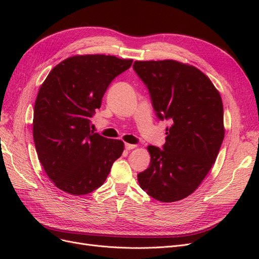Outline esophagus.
<instances>
[{
    "label": "esophagus",
    "instance_id": "34e87169",
    "mask_svg": "<svg viewBox=\"0 0 259 259\" xmlns=\"http://www.w3.org/2000/svg\"><path fill=\"white\" fill-rule=\"evenodd\" d=\"M136 145H132V144H125V149L126 150H132V149H135Z\"/></svg>",
    "mask_w": 259,
    "mask_h": 259
}]
</instances>
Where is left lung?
<instances>
[{
    "instance_id": "1",
    "label": "left lung",
    "mask_w": 259,
    "mask_h": 259,
    "mask_svg": "<svg viewBox=\"0 0 259 259\" xmlns=\"http://www.w3.org/2000/svg\"><path fill=\"white\" fill-rule=\"evenodd\" d=\"M160 120H168L165 144L148 146L149 167L139 186L161 202L190 195L213 166L225 136L221 94L201 70L176 60L135 61Z\"/></svg>"
}]
</instances>
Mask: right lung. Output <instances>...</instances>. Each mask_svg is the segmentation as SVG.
I'll return each instance as SVG.
<instances>
[{
  "label": "right lung",
  "instance_id": "right-lung-1",
  "mask_svg": "<svg viewBox=\"0 0 259 259\" xmlns=\"http://www.w3.org/2000/svg\"><path fill=\"white\" fill-rule=\"evenodd\" d=\"M110 55H76L52 69L37 93L33 139L49 178L72 195L88 194L105 183L124 143L91 131L109 84L132 66Z\"/></svg>",
  "mask_w": 259,
  "mask_h": 259
}]
</instances>
